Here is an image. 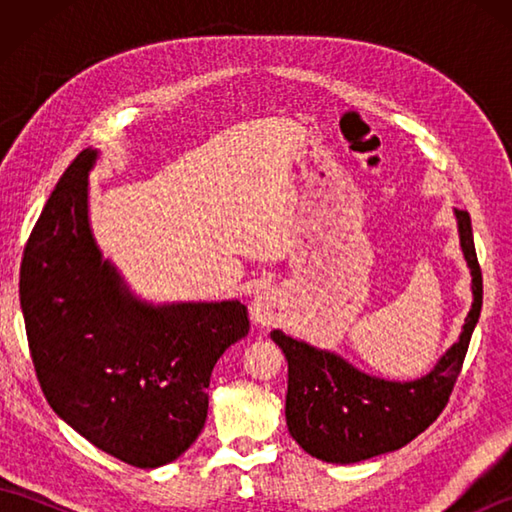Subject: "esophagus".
Segmentation results:
<instances>
[{"label":"esophagus","instance_id":"1","mask_svg":"<svg viewBox=\"0 0 512 512\" xmlns=\"http://www.w3.org/2000/svg\"><path fill=\"white\" fill-rule=\"evenodd\" d=\"M248 312L255 325H275L286 319V301L277 290H262L250 299Z\"/></svg>","mask_w":512,"mask_h":512}]
</instances>
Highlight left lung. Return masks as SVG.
<instances>
[{"mask_svg": "<svg viewBox=\"0 0 512 512\" xmlns=\"http://www.w3.org/2000/svg\"><path fill=\"white\" fill-rule=\"evenodd\" d=\"M460 248L471 270L473 303L462 332L429 374L387 380L365 374L341 354L321 350L281 330L270 332L288 361L286 424L312 458L354 464L398 451L436 420L460 376L482 310V270L477 264L471 215L453 209Z\"/></svg>", "mask_w": 512, "mask_h": 512, "instance_id": "1", "label": "left lung"}]
</instances>
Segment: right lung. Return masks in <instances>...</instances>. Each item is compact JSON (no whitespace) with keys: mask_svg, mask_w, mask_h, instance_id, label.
I'll list each match as a JSON object with an SVG mask.
<instances>
[{"mask_svg":"<svg viewBox=\"0 0 512 512\" xmlns=\"http://www.w3.org/2000/svg\"><path fill=\"white\" fill-rule=\"evenodd\" d=\"M99 158L81 151L43 206L21 259V312L54 413L96 449L156 469L198 440L211 372L248 334V314L237 299L151 303L129 290L92 233Z\"/></svg>","mask_w":512,"mask_h":512,"instance_id":"right-lung-1","label":"right lung"}]
</instances>
